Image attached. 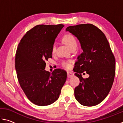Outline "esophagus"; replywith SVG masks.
<instances>
[{
	"instance_id": "esophagus-1",
	"label": "esophagus",
	"mask_w": 123,
	"mask_h": 123,
	"mask_svg": "<svg viewBox=\"0 0 123 123\" xmlns=\"http://www.w3.org/2000/svg\"><path fill=\"white\" fill-rule=\"evenodd\" d=\"M74 76V73L72 72H67V76L68 78H71V77Z\"/></svg>"
}]
</instances>
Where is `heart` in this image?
<instances>
[{
	"label": "heart",
	"mask_w": 123,
	"mask_h": 123,
	"mask_svg": "<svg viewBox=\"0 0 123 123\" xmlns=\"http://www.w3.org/2000/svg\"><path fill=\"white\" fill-rule=\"evenodd\" d=\"M63 41L68 45V47L69 48H71L72 47L74 46V45H76V39L75 38V37L71 34H66L63 37ZM56 45L55 43H54L51 47V53L53 54L55 53L56 51ZM61 65L63 67L67 68V69L70 67V64L68 61H63L62 62Z\"/></svg>",
	"instance_id": "b5f03b06"
}]
</instances>
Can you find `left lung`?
<instances>
[{"label": "left lung", "mask_w": 123, "mask_h": 123, "mask_svg": "<svg viewBox=\"0 0 123 123\" xmlns=\"http://www.w3.org/2000/svg\"><path fill=\"white\" fill-rule=\"evenodd\" d=\"M79 41L82 50L75 63V75L80 79L75 88V98L81 105L93 106L103 101L111 90L115 75L116 61L104 33L91 24L68 26ZM89 75L84 79L81 73Z\"/></svg>", "instance_id": "1"}]
</instances>
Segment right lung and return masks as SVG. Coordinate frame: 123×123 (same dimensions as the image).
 <instances>
[{
	"mask_svg": "<svg viewBox=\"0 0 123 123\" xmlns=\"http://www.w3.org/2000/svg\"><path fill=\"white\" fill-rule=\"evenodd\" d=\"M63 24L38 25L28 31L17 49L15 67L20 86L29 100L46 106L59 99L67 74L56 69L45 70V61L52 57L51 47Z\"/></svg>",
	"mask_w": 123,
	"mask_h": 123,
	"instance_id": "1",
	"label": "right lung"
}]
</instances>
